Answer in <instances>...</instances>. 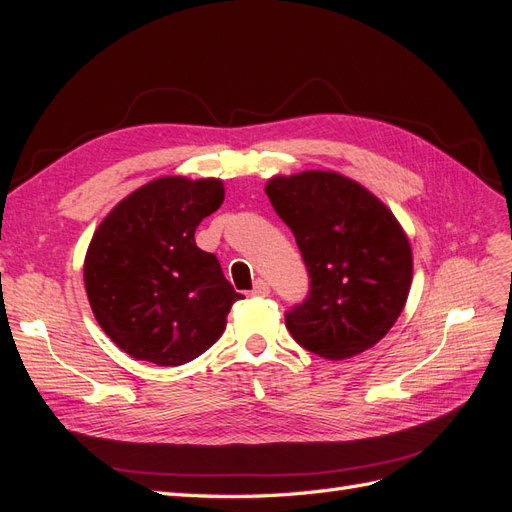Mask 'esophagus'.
I'll return each mask as SVG.
<instances>
[{
	"mask_svg": "<svg viewBox=\"0 0 512 512\" xmlns=\"http://www.w3.org/2000/svg\"><path fill=\"white\" fill-rule=\"evenodd\" d=\"M269 292H271V288H269V284L265 280H256L254 282V288H252L254 297H269Z\"/></svg>",
	"mask_w": 512,
	"mask_h": 512,
	"instance_id": "obj_1",
	"label": "esophagus"
}]
</instances>
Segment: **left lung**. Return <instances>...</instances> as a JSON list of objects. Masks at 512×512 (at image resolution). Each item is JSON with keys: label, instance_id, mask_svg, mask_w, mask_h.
Listing matches in <instances>:
<instances>
[{"label": "left lung", "instance_id": "left-lung-1", "mask_svg": "<svg viewBox=\"0 0 512 512\" xmlns=\"http://www.w3.org/2000/svg\"><path fill=\"white\" fill-rule=\"evenodd\" d=\"M288 224L312 284L286 314L294 342L350 359L391 331L412 286V247L393 211L335 170L275 175L265 188Z\"/></svg>", "mask_w": 512, "mask_h": 512}]
</instances>
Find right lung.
I'll list each match as a JSON object with an SVG mask.
<instances>
[{"instance_id": "add662e5", "label": "right lung", "mask_w": 512, "mask_h": 512, "mask_svg": "<svg viewBox=\"0 0 512 512\" xmlns=\"http://www.w3.org/2000/svg\"><path fill=\"white\" fill-rule=\"evenodd\" d=\"M224 203V181L168 175L145 183L100 222L85 254V290L102 331L136 361L177 367L226 329L243 294L194 232Z\"/></svg>"}]
</instances>
